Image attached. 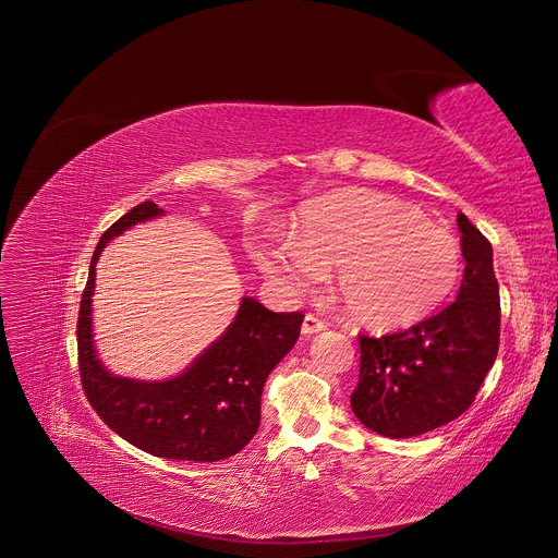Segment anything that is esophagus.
<instances>
[{
	"label": "esophagus",
	"instance_id": "34e87169",
	"mask_svg": "<svg viewBox=\"0 0 558 558\" xmlns=\"http://www.w3.org/2000/svg\"><path fill=\"white\" fill-rule=\"evenodd\" d=\"M327 329V325L320 320V317H315V315H304V320H302V333L304 336H313V333H320V331H325Z\"/></svg>",
	"mask_w": 558,
	"mask_h": 558
}]
</instances>
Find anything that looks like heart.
Instances as JSON below:
<instances>
[{
	"label": "heart",
	"instance_id": "heart-1",
	"mask_svg": "<svg viewBox=\"0 0 558 558\" xmlns=\"http://www.w3.org/2000/svg\"><path fill=\"white\" fill-rule=\"evenodd\" d=\"M258 268L288 293H306L333 268V290L354 323L392 331L434 315L463 277L459 238L413 204L342 191L300 208L290 241L252 245Z\"/></svg>",
	"mask_w": 558,
	"mask_h": 558
}]
</instances>
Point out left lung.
<instances>
[{
    "label": "left lung",
    "mask_w": 558,
    "mask_h": 558,
    "mask_svg": "<svg viewBox=\"0 0 558 558\" xmlns=\"http://www.w3.org/2000/svg\"><path fill=\"white\" fill-rule=\"evenodd\" d=\"M465 258L457 300L420 325L381 338L361 336L352 411L386 438H413L457 420L474 402L499 350V288L493 247L463 214Z\"/></svg>",
    "instance_id": "1"
}]
</instances>
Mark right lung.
Here are the masks:
<instances>
[{"mask_svg":"<svg viewBox=\"0 0 558 558\" xmlns=\"http://www.w3.org/2000/svg\"><path fill=\"white\" fill-rule=\"evenodd\" d=\"M161 216L163 208L143 202L99 238L76 323L82 384L97 415L143 452L174 461H222L254 438L265 379L293 350L304 315L275 313L243 295L222 336L183 373L154 381L113 375L95 348V265L113 238Z\"/></svg>","mask_w":558,"mask_h":558,"instance_id":"1","label":"right lung"}]
</instances>
